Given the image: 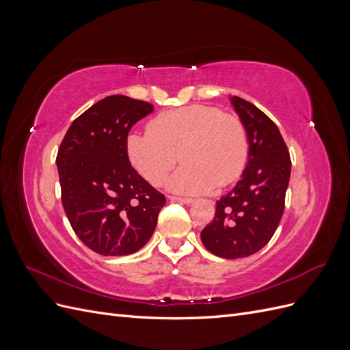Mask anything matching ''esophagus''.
<instances>
[{"label":"esophagus","instance_id":"esophagus-1","mask_svg":"<svg viewBox=\"0 0 350 350\" xmlns=\"http://www.w3.org/2000/svg\"><path fill=\"white\" fill-rule=\"evenodd\" d=\"M169 200L175 201V203H184V204H191L193 203V198H188V197H175V196H169Z\"/></svg>","mask_w":350,"mask_h":350}]
</instances>
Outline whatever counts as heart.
Returning <instances> with one entry per match:
<instances>
[{
	"instance_id": "1",
	"label": "heart",
	"mask_w": 350,
	"mask_h": 350,
	"mask_svg": "<svg viewBox=\"0 0 350 350\" xmlns=\"http://www.w3.org/2000/svg\"><path fill=\"white\" fill-rule=\"evenodd\" d=\"M147 133L126 137L130 162L147 181L161 185L181 159L184 165L169 179L181 194H203L226 187L243 174L250 157L245 125L237 115L211 105L194 103L165 111L147 125Z\"/></svg>"
}]
</instances>
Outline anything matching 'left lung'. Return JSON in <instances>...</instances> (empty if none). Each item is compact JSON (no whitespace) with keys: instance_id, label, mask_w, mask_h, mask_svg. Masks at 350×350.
Segmentation results:
<instances>
[{"instance_id":"left-lung-1","label":"left lung","mask_w":350,"mask_h":350,"mask_svg":"<svg viewBox=\"0 0 350 350\" xmlns=\"http://www.w3.org/2000/svg\"><path fill=\"white\" fill-rule=\"evenodd\" d=\"M230 102L247 129L250 157L234 189L216 201L215 219L201 230V242L215 256L234 260L256 254L276 232L291 156L278 125L266 113L238 96Z\"/></svg>"}]
</instances>
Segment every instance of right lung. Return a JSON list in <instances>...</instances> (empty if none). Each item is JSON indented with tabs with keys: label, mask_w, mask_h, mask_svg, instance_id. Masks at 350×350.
<instances>
[{
	"label": "right lung",
	"mask_w": 350,
	"mask_h": 350,
	"mask_svg": "<svg viewBox=\"0 0 350 350\" xmlns=\"http://www.w3.org/2000/svg\"><path fill=\"white\" fill-rule=\"evenodd\" d=\"M153 105L112 94L72 121L57 154L61 200L72 230L105 257L129 256L153 235L166 198L131 166L126 137Z\"/></svg>",
	"instance_id": "right-lung-1"
}]
</instances>
